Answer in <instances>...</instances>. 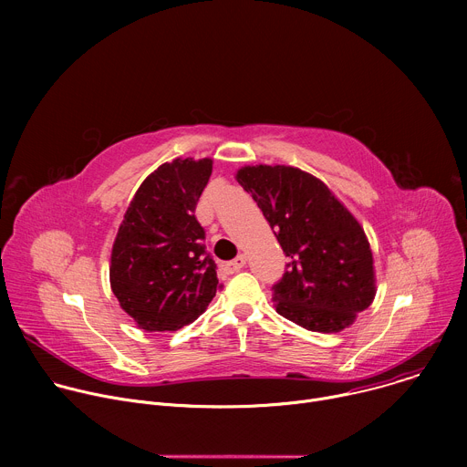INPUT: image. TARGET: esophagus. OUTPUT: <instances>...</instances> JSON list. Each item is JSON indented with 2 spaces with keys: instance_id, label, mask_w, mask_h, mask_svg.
Instances as JSON below:
<instances>
[{
  "instance_id": "esophagus-1",
  "label": "esophagus",
  "mask_w": 467,
  "mask_h": 467,
  "mask_svg": "<svg viewBox=\"0 0 467 467\" xmlns=\"http://www.w3.org/2000/svg\"><path fill=\"white\" fill-rule=\"evenodd\" d=\"M244 265H245V256H244V254H240V256H236L234 260H231V262L223 264V272H225L227 275H233V274L240 272V270L244 268Z\"/></svg>"
}]
</instances>
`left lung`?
<instances>
[{
    "label": "left lung",
    "instance_id": "left-lung-1",
    "mask_svg": "<svg viewBox=\"0 0 467 467\" xmlns=\"http://www.w3.org/2000/svg\"><path fill=\"white\" fill-rule=\"evenodd\" d=\"M251 193L290 256L274 285L277 312L316 332L351 325L375 297L373 254L360 223L314 175L292 166H245Z\"/></svg>",
    "mask_w": 467,
    "mask_h": 467
}]
</instances>
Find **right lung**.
Segmentation results:
<instances>
[{
  "mask_svg": "<svg viewBox=\"0 0 467 467\" xmlns=\"http://www.w3.org/2000/svg\"><path fill=\"white\" fill-rule=\"evenodd\" d=\"M211 173V159L159 166L137 190L118 229L110 288L144 330H177L202 316L216 296V262L193 216Z\"/></svg>",
  "mask_w": 467,
  "mask_h": 467,
  "instance_id": "add662e5",
  "label": "right lung"
}]
</instances>
